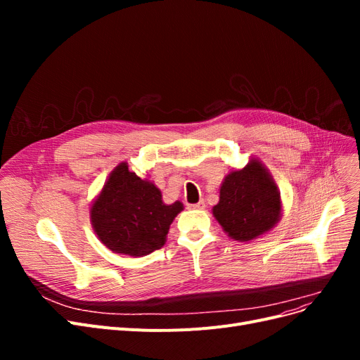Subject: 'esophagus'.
Listing matches in <instances>:
<instances>
[{
  "label": "esophagus",
  "mask_w": 360,
  "mask_h": 360,
  "mask_svg": "<svg viewBox=\"0 0 360 360\" xmlns=\"http://www.w3.org/2000/svg\"><path fill=\"white\" fill-rule=\"evenodd\" d=\"M189 207H191V209H195V210H202L205 207V202L202 200H200L197 204H191Z\"/></svg>",
  "instance_id": "obj_1"
}]
</instances>
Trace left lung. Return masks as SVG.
Segmentation results:
<instances>
[{"label": "left lung", "mask_w": 360, "mask_h": 360, "mask_svg": "<svg viewBox=\"0 0 360 360\" xmlns=\"http://www.w3.org/2000/svg\"><path fill=\"white\" fill-rule=\"evenodd\" d=\"M212 213L233 240L252 242L274 230L282 217V200L264 163L250 156L243 168L228 172Z\"/></svg>", "instance_id": "obj_1"}]
</instances>
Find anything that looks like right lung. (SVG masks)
Returning <instances> with one entry per match:
<instances>
[{
    "mask_svg": "<svg viewBox=\"0 0 360 360\" xmlns=\"http://www.w3.org/2000/svg\"><path fill=\"white\" fill-rule=\"evenodd\" d=\"M183 209L180 201L163 202L155 181L138 177L127 162H120L91 201L90 222L114 254L144 257L165 245L169 225Z\"/></svg>",
    "mask_w": 360,
    "mask_h": 360,
    "instance_id": "right-lung-1",
    "label": "right lung"
}]
</instances>
